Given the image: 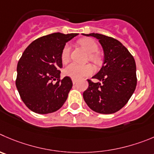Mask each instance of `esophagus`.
Wrapping results in <instances>:
<instances>
[{"instance_id": "obj_1", "label": "esophagus", "mask_w": 154, "mask_h": 154, "mask_svg": "<svg viewBox=\"0 0 154 154\" xmlns=\"http://www.w3.org/2000/svg\"><path fill=\"white\" fill-rule=\"evenodd\" d=\"M72 81L73 84H75L77 82V79H72Z\"/></svg>"}]
</instances>
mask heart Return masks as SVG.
Returning a JSON list of instances; mask_svg holds the SVG:
<instances>
[{
	"instance_id": "obj_1",
	"label": "heart",
	"mask_w": 154,
	"mask_h": 154,
	"mask_svg": "<svg viewBox=\"0 0 154 154\" xmlns=\"http://www.w3.org/2000/svg\"><path fill=\"white\" fill-rule=\"evenodd\" d=\"M79 44L88 52V59L92 62L97 63L100 58L96 54L99 47L97 42L91 38H85L79 42ZM70 46L69 44L65 45L60 54V59L63 63H66L69 60ZM94 72V68L90 64H81L71 63L64 69V74L72 79H82L90 75Z\"/></svg>"
}]
</instances>
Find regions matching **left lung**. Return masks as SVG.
<instances>
[{"instance_id": "left-lung-1", "label": "left lung", "mask_w": 154, "mask_h": 154, "mask_svg": "<svg viewBox=\"0 0 154 154\" xmlns=\"http://www.w3.org/2000/svg\"><path fill=\"white\" fill-rule=\"evenodd\" d=\"M99 40L104 53V62L100 71L88 79V88L83 93L88 106L94 112L111 114L122 109L137 85L136 64L133 56L120 42L97 33L83 34Z\"/></svg>"}]
</instances>
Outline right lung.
<instances>
[{
    "label": "right lung",
    "mask_w": 154,
    "mask_h": 154,
    "mask_svg": "<svg viewBox=\"0 0 154 154\" xmlns=\"http://www.w3.org/2000/svg\"><path fill=\"white\" fill-rule=\"evenodd\" d=\"M76 35L57 32L42 36L23 52L17 64L16 86L23 103L33 112H54L66 100L72 82L69 76L60 78V54L66 43Z\"/></svg>",
    "instance_id": "obj_1"
}]
</instances>
